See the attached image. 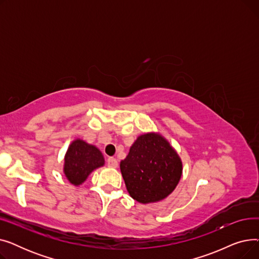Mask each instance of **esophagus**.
<instances>
[{
	"instance_id": "obj_1",
	"label": "esophagus",
	"mask_w": 259,
	"mask_h": 259,
	"mask_svg": "<svg viewBox=\"0 0 259 259\" xmlns=\"http://www.w3.org/2000/svg\"><path fill=\"white\" fill-rule=\"evenodd\" d=\"M107 165L108 167H111V168H116L117 167V160L114 157H109L107 159Z\"/></svg>"
}]
</instances>
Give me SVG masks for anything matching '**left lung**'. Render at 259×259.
Segmentation results:
<instances>
[{
	"label": "left lung",
	"instance_id": "left-lung-1",
	"mask_svg": "<svg viewBox=\"0 0 259 259\" xmlns=\"http://www.w3.org/2000/svg\"><path fill=\"white\" fill-rule=\"evenodd\" d=\"M120 171L133 199L154 202L167 197L179 184L182 161L164 138L147 133L131 146L120 161Z\"/></svg>",
	"mask_w": 259,
	"mask_h": 259
}]
</instances>
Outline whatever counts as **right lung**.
Here are the masks:
<instances>
[{
  "instance_id": "add662e5",
  "label": "right lung",
  "mask_w": 259,
  "mask_h": 259,
  "mask_svg": "<svg viewBox=\"0 0 259 259\" xmlns=\"http://www.w3.org/2000/svg\"><path fill=\"white\" fill-rule=\"evenodd\" d=\"M103 165L104 157L98 148L76 140L66 153L64 172L69 182L77 186L84 183L94 169Z\"/></svg>"
}]
</instances>
